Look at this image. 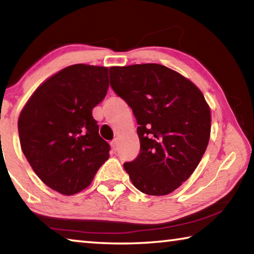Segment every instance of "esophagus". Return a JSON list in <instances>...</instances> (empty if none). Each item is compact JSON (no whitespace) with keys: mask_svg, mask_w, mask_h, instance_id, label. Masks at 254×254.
I'll list each match as a JSON object with an SVG mask.
<instances>
[{"mask_svg":"<svg viewBox=\"0 0 254 254\" xmlns=\"http://www.w3.org/2000/svg\"><path fill=\"white\" fill-rule=\"evenodd\" d=\"M111 147L113 149V151H118V140H113L111 142Z\"/></svg>","mask_w":254,"mask_h":254,"instance_id":"obj_1","label":"esophagus"}]
</instances>
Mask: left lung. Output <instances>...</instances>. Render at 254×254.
I'll return each mask as SVG.
<instances>
[{"mask_svg": "<svg viewBox=\"0 0 254 254\" xmlns=\"http://www.w3.org/2000/svg\"><path fill=\"white\" fill-rule=\"evenodd\" d=\"M110 83L139 124L140 153L124 169L144 194H170L190 177L207 148L210 111L204 95L158 64L111 67Z\"/></svg>", "mask_w": 254, "mask_h": 254, "instance_id": "8db88e82", "label": "left lung"}]
</instances>
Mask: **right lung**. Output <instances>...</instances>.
<instances>
[{
  "label": "right lung",
  "mask_w": 254,
  "mask_h": 254,
  "mask_svg": "<svg viewBox=\"0 0 254 254\" xmlns=\"http://www.w3.org/2000/svg\"><path fill=\"white\" fill-rule=\"evenodd\" d=\"M106 67L77 64L47 79L21 112L20 143L47 186L74 195L89 186L109 159L92 111L109 88Z\"/></svg>",
  "instance_id": "1"
}]
</instances>
